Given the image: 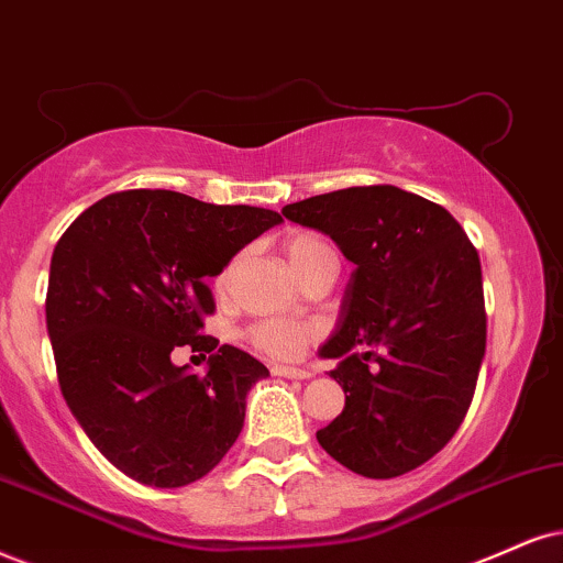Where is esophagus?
<instances>
[{"label": "esophagus", "mask_w": 563, "mask_h": 563, "mask_svg": "<svg viewBox=\"0 0 563 563\" xmlns=\"http://www.w3.org/2000/svg\"><path fill=\"white\" fill-rule=\"evenodd\" d=\"M274 376H284V378H297V380H305V378H310V373H308V371H302V367L274 365Z\"/></svg>", "instance_id": "1"}]
</instances>
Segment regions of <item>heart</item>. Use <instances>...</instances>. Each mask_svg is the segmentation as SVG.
<instances>
[{
	"label": "heart",
	"instance_id": "1",
	"mask_svg": "<svg viewBox=\"0 0 563 563\" xmlns=\"http://www.w3.org/2000/svg\"><path fill=\"white\" fill-rule=\"evenodd\" d=\"M287 255L292 268L300 274L305 266L323 258V255H334L331 247L325 245L321 238L316 234H295L287 242ZM227 268L224 274L219 276V284L227 282L229 276ZM247 339L255 350L263 352V355L274 360H295L305 352V346L313 344L318 339V325L305 323V321H289V318H266V321L253 323L247 329Z\"/></svg>",
	"mask_w": 563,
	"mask_h": 563
}]
</instances>
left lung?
I'll list each match as a JSON object with an SVG mask.
<instances>
[{
    "mask_svg": "<svg viewBox=\"0 0 563 563\" xmlns=\"http://www.w3.org/2000/svg\"><path fill=\"white\" fill-rule=\"evenodd\" d=\"M295 224L329 234L355 263L336 331L318 355L344 388L316 433L363 477H399L451 441L485 355L477 250L446 208L394 185L346 187L289 203Z\"/></svg>",
    "mask_w": 563,
    "mask_h": 563,
    "instance_id": "left-lung-1",
    "label": "left lung"
}]
</instances>
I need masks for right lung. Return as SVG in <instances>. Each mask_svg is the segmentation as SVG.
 <instances>
[{"instance_id": "1", "label": "right lung", "mask_w": 563, "mask_h": 563, "mask_svg": "<svg viewBox=\"0 0 563 563\" xmlns=\"http://www.w3.org/2000/svg\"><path fill=\"white\" fill-rule=\"evenodd\" d=\"M279 221L268 208L124 190L86 208L59 238L46 329L62 397L133 481L183 488L238 441L247 391L268 367L200 334L217 308L206 282ZM177 345L209 355L206 377L170 363Z\"/></svg>"}]
</instances>
